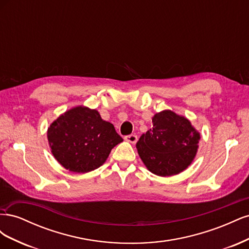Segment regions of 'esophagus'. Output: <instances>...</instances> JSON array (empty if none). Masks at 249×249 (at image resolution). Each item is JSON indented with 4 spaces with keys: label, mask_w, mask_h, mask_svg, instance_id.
<instances>
[{
    "label": "esophagus",
    "mask_w": 249,
    "mask_h": 249,
    "mask_svg": "<svg viewBox=\"0 0 249 249\" xmlns=\"http://www.w3.org/2000/svg\"><path fill=\"white\" fill-rule=\"evenodd\" d=\"M124 140L127 141V142L132 143V144H135V143H136L137 140H138V137L136 136V135L132 134V135H127V136H125V137H124Z\"/></svg>",
    "instance_id": "34e87169"
}]
</instances>
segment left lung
I'll list each match as a JSON object with an SVG mask.
<instances>
[{
  "mask_svg": "<svg viewBox=\"0 0 249 249\" xmlns=\"http://www.w3.org/2000/svg\"><path fill=\"white\" fill-rule=\"evenodd\" d=\"M200 134L185 116L163 110L153 116V126L142 134L136 147L146 168L159 177L184 171L197 153Z\"/></svg>",
  "mask_w": 249,
  "mask_h": 249,
  "instance_id": "left-lung-1",
  "label": "left lung"
}]
</instances>
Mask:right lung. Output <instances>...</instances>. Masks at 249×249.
Listing matches in <instances>:
<instances>
[{
  "label": "right lung",
  "instance_id": "add662e5",
  "mask_svg": "<svg viewBox=\"0 0 249 249\" xmlns=\"http://www.w3.org/2000/svg\"><path fill=\"white\" fill-rule=\"evenodd\" d=\"M55 159L76 173L92 171L106 162L111 149L124 139L99 111L77 106L65 111L48 127Z\"/></svg>",
  "mask_w": 249,
  "mask_h": 249
}]
</instances>
